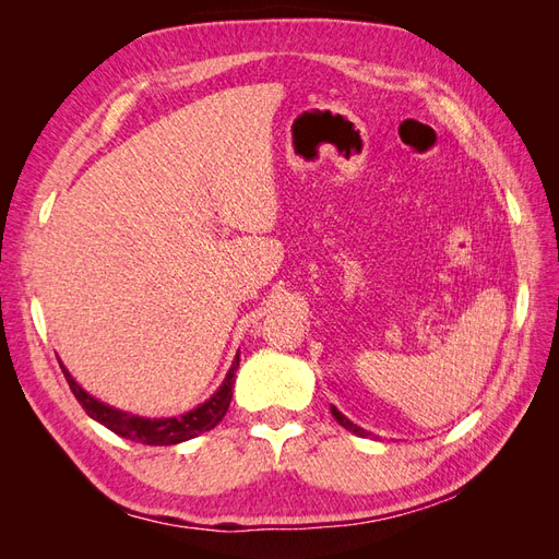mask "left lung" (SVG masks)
<instances>
[{"instance_id":"obj_1","label":"left lung","mask_w":559,"mask_h":559,"mask_svg":"<svg viewBox=\"0 0 559 559\" xmlns=\"http://www.w3.org/2000/svg\"><path fill=\"white\" fill-rule=\"evenodd\" d=\"M331 415L337 419V425H341V427H345L347 431H352V433H357V436H368V431H364L361 427H357V425H354V421H349L341 411H337L335 408V405H331Z\"/></svg>"}]
</instances>
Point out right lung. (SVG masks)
<instances>
[{
    "label": "right lung",
    "instance_id": "right-lung-1",
    "mask_svg": "<svg viewBox=\"0 0 559 559\" xmlns=\"http://www.w3.org/2000/svg\"><path fill=\"white\" fill-rule=\"evenodd\" d=\"M240 366V352L235 354V361L228 370L226 380L222 386L202 403L198 408L183 413L181 417H160V419H151V417H140V415H130L123 411H116L111 405L93 399L86 389H83L67 370L62 364V373L67 384H70L72 394L81 403V408L88 413L99 425H105L109 431L130 438V441H138L144 445H177L183 441H191V438L200 436L202 431L214 429L218 421L224 419L230 399H233V384H235V370Z\"/></svg>",
    "mask_w": 559,
    "mask_h": 559
}]
</instances>
